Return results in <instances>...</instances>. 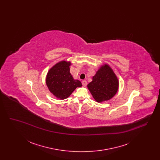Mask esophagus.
Listing matches in <instances>:
<instances>
[{
    "instance_id": "1",
    "label": "esophagus",
    "mask_w": 160,
    "mask_h": 160,
    "mask_svg": "<svg viewBox=\"0 0 160 160\" xmlns=\"http://www.w3.org/2000/svg\"><path fill=\"white\" fill-rule=\"evenodd\" d=\"M82 84H83V86H86L87 85V82L86 80L82 81Z\"/></svg>"
}]
</instances>
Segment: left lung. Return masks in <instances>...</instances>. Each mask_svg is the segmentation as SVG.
Segmentation results:
<instances>
[{"mask_svg":"<svg viewBox=\"0 0 160 160\" xmlns=\"http://www.w3.org/2000/svg\"><path fill=\"white\" fill-rule=\"evenodd\" d=\"M92 97L98 102L112 98L119 88V80L112 68L107 64L102 65L88 84Z\"/></svg>","mask_w":160,"mask_h":160,"instance_id":"left-lung-1","label":"left lung"}]
</instances>
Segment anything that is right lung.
Listing matches in <instances>:
<instances>
[{
	"mask_svg": "<svg viewBox=\"0 0 160 160\" xmlns=\"http://www.w3.org/2000/svg\"><path fill=\"white\" fill-rule=\"evenodd\" d=\"M69 61H62L52 67L46 76V84L50 92L57 98H67L77 88L82 86L70 73Z\"/></svg>",
	"mask_w": 160,
	"mask_h": 160,
	"instance_id": "add662e5",
	"label": "right lung"
}]
</instances>
